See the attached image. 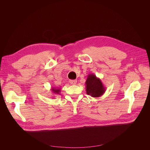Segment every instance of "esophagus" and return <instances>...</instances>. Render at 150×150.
Wrapping results in <instances>:
<instances>
[{
  "label": "esophagus",
  "instance_id": "1",
  "mask_svg": "<svg viewBox=\"0 0 150 150\" xmlns=\"http://www.w3.org/2000/svg\"><path fill=\"white\" fill-rule=\"evenodd\" d=\"M69 82H70V83L71 84L75 85V84H76L77 81H76V80H69Z\"/></svg>",
  "mask_w": 150,
  "mask_h": 150
}]
</instances>
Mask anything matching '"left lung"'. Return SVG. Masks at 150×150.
Listing matches in <instances>:
<instances>
[{
	"label": "left lung",
	"mask_w": 150,
	"mask_h": 150,
	"mask_svg": "<svg viewBox=\"0 0 150 150\" xmlns=\"http://www.w3.org/2000/svg\"><path fill=\"white\" fill-rule=\"evenodd\" d=\"M85 85L86 93L92 97H99L103 95L106 91V88L101 80L93 74L88 75Z\"/></svg>",
	"instance_id": "8db88e82"
}]
</instances>
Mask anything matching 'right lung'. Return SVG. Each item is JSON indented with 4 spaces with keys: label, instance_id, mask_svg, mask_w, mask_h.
<instances>
[{
    "label": "right lung",
    "instance_id": "obj_1",
    "mask_svg": "<svg viewBox=\"0 0 150 150\" xmlns=\"http://www.w3.org/2000/svg\"><path fill=\"white\" fill-rule=\"evenodd\" d=\"M52 92L55 95V94H59L60 95V92H61V88H55V87H52L51 89Z\"/></svg>",
    "mask_w": 150,
    "mask_h": 150
}]
</instances>
